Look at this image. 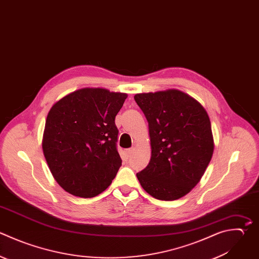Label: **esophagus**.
Here are the masks:
<instances>
[{
  "instance_id": "esophagus-1",
  "label": "esophagus",
  "mask_w": 259,
  "mask_h": 259,
  "mask_svg": "<svg viewBox=\"0 0 259 259\" xmlns=\"http://www.w3.org/2000/svg\"><path fill=\"white\" fill-rule=\"evenodd\" d=\"M133 153H134V149L133 148H131V149H126L125 150V155H126V157L128 158V157H131L132 155H133Z\"/></svg>"
}]
</instances>
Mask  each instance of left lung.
I'll use <instances>...</instances> for the list:
<instances>
[{
    "label": "left lung",
    "instance_id": "8db88e82",
    "mask_svg": "<svg viewBox=\"0 0 259 259\" xmlns=\"http://www.w3.org/2000/svg\"><path fill=\"white\" fill-rule=\"evenodd\" d=\"M135 101L147 118L152 148L148 166L137 177L153 197L178 199L198 183L211 159L208 115L178 90L137 94Z\"/></svg>",
    "mask_w": 259,
    "mask_h": 259
}]
</instances>
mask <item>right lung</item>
Listing matches in <instances>:
<instances>
[{
	"label": "right lung",
	"mask_w": 259,
	"mask_h": 259,
	"mask_svg": "<svg viewBox=\"0 0 259 259\" xmlns=\"http://www.w3.org/2000/svg\"><path fill=\"white\" fill-rule=\"evenodd\" d=\"M126 97L84 88L65 96L50 110L44 154L55 179L69 193L93 197L114 179L122 162L114 119Z\"/></svg>",
	"instance_id": "add662e5"
}]
</instances>
